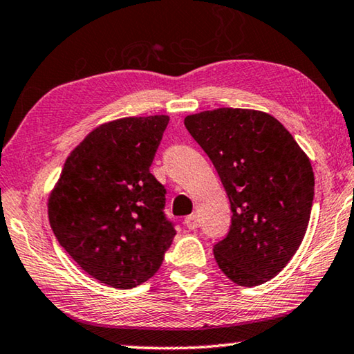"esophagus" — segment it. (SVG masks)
Masks as SVG:
<instances>
[{
	"mask_svg": "<svg viewBox=\"0 0 354 354\" xmlns=\"http://www.w3.org/2000/svg\"><path fill=\"white\" fill-rule=\"evenodd\" d=\"M184 223H186V227L189 230L198 228V217L195 216V214H190V216H187L186 218H184Z\"/></svg>",
	"mask_w": 354,
	"mask_h": 354,
	"instance_id": "obj_1",
	"label": "esophagus"
}]
</instances>
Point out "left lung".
<instances>
[{"mask_svg":"<svg viewBox=\"0 0 354 354\" xmlns=\"http://www.w3.org/2000/svg\"><path fill=\"white\" fill-rule=\"evenodd\" d=\"M184 126L221 176L232 225L214 245L225 276L257 287L282 271L304 239L315 178L307 154L276 118L258 110L217 109Z\"/></svg>","mask_w":354,"mask_h":354,"instance_id":"left-lung-1","label":"left lung"}]
</instances>
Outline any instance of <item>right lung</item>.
I'll return each mask as SVG.
<instances>
[{"label":"right lung","mask_w":354,"mask_h":354,"mask_svg":"<svg viewBox=\"0 0 354 354\" xmlns=\"http://www.w3.org/2000/svg\"><path fill=\"white\" fill-rule=\"evenodd\" d=\"M170 118H121L100 124L66 159L48 198L58 243L100 283L133 288L160 268L175 238L165 187L151 175Z\"/></svg>","instance_id":"right-lung-1"}]
</instances>
